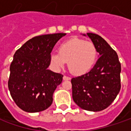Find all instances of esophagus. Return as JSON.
I'll use <instances>...</instances> for the list:
<instances>
[{"instance_id":"1","label":"esophagus","mask_w":131,"mask_h":131,"mask_svg":"<svg viewBox=\"0 0 131 131\" xmlns=\"http://www.w3.org/2000/svg\"><path fill=\"white\" fill-rule=\"evenodd\" d=\"M63 79V80H71V77H66V76H64Z\"/></svg>"}]
</instances>
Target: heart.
<instances>
[{
	"label": "heart",
	"mask_w": 131,
	"mask_h": 131,
	"mask_svg": "<svg viewBox=\"0 0 131 131\" xmlns=\"http://www.w3.org/2000/svg\"><path fill=\"white\" fill-rule=\"evenodd\" d=\"M98 49L92 41L73 37L61 43L58 53H52L49 61L55 70H60L68 62L70 72L75 76L88 73L97 60Z\"/></svg>",
	"instance_id": "b5f03b06"
}]
</instances>
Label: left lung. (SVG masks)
<instances>
[{
    "instance_id": "left-lung-1",
    "label": "left lung",
    "mask_w": 131,
    "mask_h": 131,
    "mask_svg": "<svg viewBox=\"0 0 131 131\" xmlns=\"http://www.w3.org/2000/svg\"><path fill=\"white\" fill-rule=\"evenodd\" d=\"M99 53L96 63L88 72L71 79L73 101L87 111L99 112L106 108L121 88V65L117 52L97 34L87 35Z\"/></svg>"
}]
</instances>
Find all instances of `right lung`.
Returning a JSON list of instances; mask_svg holds the SVG:
<instances>
[{
	"mask_svg": "<svg viewBox=\"0 0 131 131\" xmlns=\"http://www.w3.org/2000/svg\"><path fill=\"white\" fill-rule=\"evenodd\" d=\"M66 33L36 36L16 51L10 66L8 87L13 100L23 111L34 113L49 108L63 75L49 70L53 47Z\"/></svg>",
	"mask_w": 131,
	"mask_h": 131,
	"instance_id": "right-lung-1",
	"label": "right lung"
}]
</instances>
